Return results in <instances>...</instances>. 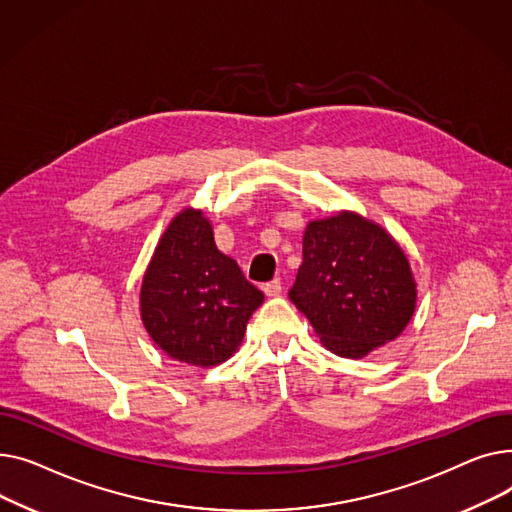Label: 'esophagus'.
<instances>
[{
  "label": "esophagus",
  "instance_id": "esophagus-1",
  "mask_svg": "<svg viewBox=\"0 0 512 512\" xmlns=\"http://www.w3.org/2000/svg\"><path fill=\"white\" fill-rule=\"evenodd\" d=\"M264 293L268 295V297H275V295H279L281 291H283V283H281V279H273V281H268V283H264Z\"/></svg>",
  "mask_w": 512,
  "mask_h": 512
}]
</instances>
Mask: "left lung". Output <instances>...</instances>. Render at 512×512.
Wrapping results in <instances>:
<instances>
[{
  "instance_id": "left-lung-1",
  "label": "left lung",
  "mask_w": 512,
  "mask_h": 512,
  "mask_svg": "<svg viewBox=\"0 0 512 512\" xmlns=\"http://www.w3.org/2000/svg\"><path fill=\"white\" fill-rule=\"evenodd\" d=\"M289 299L326 349L357 359L403 333L415 312L417 289L395 239L343 210L308 223L304 262Z\"/></svg>"
}]
</instances>
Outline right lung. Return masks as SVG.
<instances>
[{
  "mask_svg": "<svg viewBox=\"0 0 512 512\" xmlns=\"http://www.w3.org/2000/svg\"><path fill=\"white\" fill-rule=\"evenodd\" d=\"M264 293L219 252L202 210L184 208L159 239L140 289L146 333L177 362L208 368L229 359Z\"/></svg>",
  "mask_w": 512,
  "mask_h": 512,
  "instance_id": "right-lung-1",
  "label": "right lung"
}]
</instances>
